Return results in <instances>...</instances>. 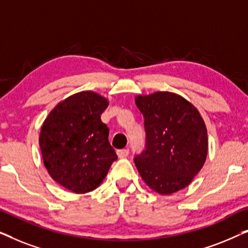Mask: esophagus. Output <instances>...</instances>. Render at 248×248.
I'll list each match as a JSON object with an SVG mask.
<instances>
[{
    "mask_svg": "<svg viewBox=\"0 0 248 248\" xmlns=\"http://www.w3.org/2000/svg\"><path fill=\"white\" fill-rule=\"evenodd\" d=\"M128 154H130V151H128L127 149H121V150H117L118 158H126Z\"/></svg>",
    "mask_w": 248,
    "mask_h": 248,
    "instance_id": "obj_1",
    "label": "esophagus"
}]
</instances>
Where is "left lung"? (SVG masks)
Instances as JSON below:
<instances>
[{"label": "left lung", "mask_w": 248, "mask_h": 248, "mask_svg": "<svg viewBox=\"0 0 248 248\" xmlns=\"http://www.w3.org/2000/svg\"><path fill=\"white\" fill-rule=\"evenodd\" d=\"M135 104L144 117L145 148L134 158L142 179L162 195L188 186L208 154V132L199 110L167 91L138 96Z\"/></svg>", "instance_id": "1"}]
</instances>
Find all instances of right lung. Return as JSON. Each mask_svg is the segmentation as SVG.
<instances>
[{"label":"right lung","mask_w":248,"mask_h":248,"mask_svg":"<svg viewBox=\"0 0 248 248\" xmlns=\"http://www.w3.org/2000/svg\"><path fill=\"white\" fill-rule=\"evenodd\" d=\"M108 100L82 91L61 101L44 122L39 135L44 165L54 181L74 193L93 191L117 159L100 120Z\"/></svg>","instance_id":"add662e5"}]
</instances>
